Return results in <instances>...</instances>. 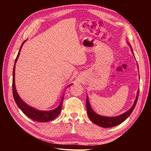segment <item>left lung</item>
<instances>
[{
  "label": "left lung",
  "mask_w": 151,
  "mask_h": 151,
  "mask_svg": "<svg viewBox=\"0 0 151 151\" xmlns=\"http://www.w3.org/2000/svg\"><path fill=\"white\" fill-rule=\"evenodd\" d=\"M129 45V46L131 47L130 43H128ZM131 50L132 53L134 54L133 51H132V48L131 47ZM139 94V89L137 91V97L134 101V103L133 106L132 108L128 110L127 111L123 113L122 115H120L117 116H113V117H107V116H101L99 115H98L97 113H96L93 109L91 108L90 103L89 102V98L87 96L86 98V108H87V112H88V115L89 118V119L92 121L95 124L98 125V126L103 127V128H109V127H113L116 126L120 124L122 122H124L127 118L129 117L132 112L133 111L135 107V105L137 104V101L138 96Z\"/></svg>",
  "instance_id": "obj_1"
}]
</instances>
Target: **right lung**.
I'll return each mask as SVG.
<instances>
[{
    "instance_id": "1",
    "label": "right lung",
    "mask_w": 151,
    "mask_h": 151,
    "mask_svg": "<svg viewBox=\"0 0 151 151\" xmlns=\"http://www.w3.org/2000/svg\"><path fill=\"white\" fill-rule=\"evenodd\" d=\"M26 42V40L23 43H22L21 46L20 47V49L19 50V52H18L17 55L16 57V58L15 60V64L16 63V62L18 59V57L19 56L21 48L23 45L24 43ZM15 64L14 66V69H13V77H12V93H13V97L14 99L15 100V102L17 104V106L20 108L21 110L23 112L25 115L30 118L31 119L33 120L38 122H47L51 121L55 118H57L59 114H60L61 109H62V101L63 99L64 98L63 96L64 94L62 95V97L61 99V101L59 104L57 108L55 109H53V110H50V111H40L38 110V109H36L33 107L29 106V105L25 103L21 98L19 97V96L18 95L16 89V86H15ZM70 84L69 86H70Z\"/></svg>"
}]
</instances>
